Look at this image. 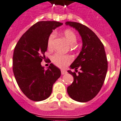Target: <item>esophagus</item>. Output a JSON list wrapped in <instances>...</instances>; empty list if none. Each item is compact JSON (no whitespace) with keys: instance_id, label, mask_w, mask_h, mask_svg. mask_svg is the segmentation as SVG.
Instances as JSON below:
<instances>
[{"instance_id":"34e87169","label":"esophagus","mask_w":121,"mask_h":121,"mask_svg":"<svg viewBox=\"0 0 121 121\" xmlns=\"http://www.w3.org/2000/svg\"><path fill=\"white\" fill-rule=\"evenodd\" d=\"M61 73L62 75H64V74H65V73H67V72H66L65 70H64V69H61Z\"/></svg>"}]
</instances>
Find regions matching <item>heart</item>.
I'll return each instance as SVG.
<instances>
[{"instance_id": "heart-1", "label": "heart", "mask_w": 121, "mask_h": 121, "mask_svg": "<svg viewBox=\"0 0 121 121\" xmlns=\"http://www.w3.org/2000/svg\"><path fill=\"white\" fill-rule=\"evenodd\" d=\"M63 35L65 38V39L68 41L70 45L75 44L76 41V35L72 30L66 29L63 32ZM55 37V34L52 33L49 36L47 42L48 49L52 50L53 48V40ZM72 60V57L69 55H64L60 53H56L52 57V61L55 65H56L59 67H64L66 65H68Z\"/></svg>"}]
</instances>
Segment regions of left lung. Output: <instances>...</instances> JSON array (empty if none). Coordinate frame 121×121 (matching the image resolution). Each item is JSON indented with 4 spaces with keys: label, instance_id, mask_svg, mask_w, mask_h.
<instances>
[{
    "label": "left lung",
    "instance_id": "8db88e82",
    "mask_svg": "<svg viewBox=\"0 0 121 121\" xmlns=\"http://www.w3.org/2000/svg\"><path fill=\"white\" fill-rule=\"evenodd\" d=\"M66 25L75 28L80 34L83 46L71 68L81 70L78 75L69 70L73 82L67 88L69 96L78 102H85L94 98L99 92L106 78L108 61L104 45L97 35L81 23L68 21Z\"/></svg>",
    "mask_w": 121,
    "mask_h": 121
}]
</instances>
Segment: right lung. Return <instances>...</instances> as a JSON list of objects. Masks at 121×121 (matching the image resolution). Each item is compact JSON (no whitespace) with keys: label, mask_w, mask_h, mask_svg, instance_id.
<instances>
[{"label":"right lung","mask_w":121,"mask_h":121,"mask_svg":"<svg viewBox=\"0 0 121 121\" xmlns=\"http://www.w3.org/2000/svg\"><path fill=\"white\" fill-rule=\"evenodd\" d=\"M57 21H39L30 27L16 45L13 57V70L20 89L33 101L48 98L61 71L50 64L45 69L41 62L45 59L47 42L53 29L62 25Z\"/></svg>","instance_id":"obj_1"}]
</instances>
